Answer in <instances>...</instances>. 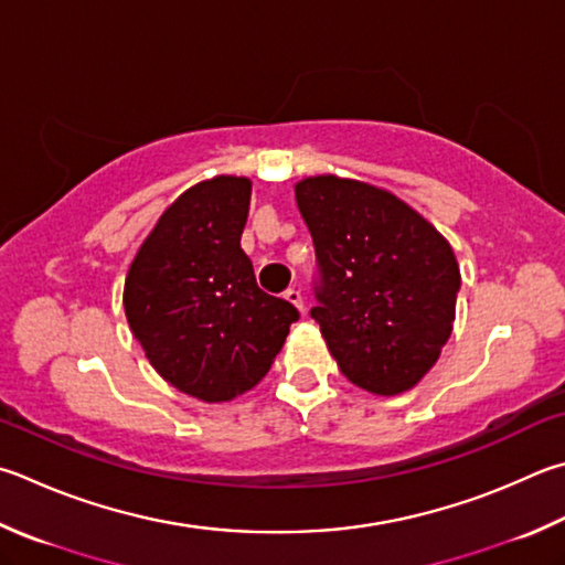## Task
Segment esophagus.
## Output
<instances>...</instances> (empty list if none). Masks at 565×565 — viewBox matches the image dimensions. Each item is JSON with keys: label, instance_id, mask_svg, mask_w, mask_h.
<instances>
[{"label": "esophagus", "instance_id": "obj_1", "mask_svg": "<svg viewBox=\"0 0 565 565\" xmlns=\"http://www.w3.org/2000/svg\"><path fill=\"white\" fill-rule=\"evenodd\" d=\"M284 299L289 301V303H294L299 311H303V296H301L299 289H286L284 291Z\"/></svg>", "mask_w": 565, "mask_h": 565}]
</instances>
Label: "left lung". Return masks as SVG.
Masks as SVG:
<instances>
[{
  "instance_id": "8db88e82",
  "label": "left lung",
  "mask_w": 565,
  "mask_h": 565,
  "mask_svg": "<svg viewBox=\"0 0 565 565\" xmlns=\"http://www.w3.org/2000/svg\"><path fill=\"white\" fill-rule=\"evenodd\" d=\"M316 249V323L341 373L375 395L423 381L452 333L449 242L393 192L335 175L296 184Z\"/></svg>"
}]
</instances>
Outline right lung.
<instances>
[{"mask_svg":"<svg viewBox=\"0 0 565 565\" xmlns=\"http://www.w3.org/2000/svg\"><path fill=\"white\" fill-rule=\"evenodd\" d=\"M252 182H198L162 212L132 259L122 306L150 365L204 403H227L269 373L299 321L256 286L242 249Z\"/></svg>","mask_w":565,"mask_h":565,"instance_id":"1","label":"right lung"}]
</instances>
